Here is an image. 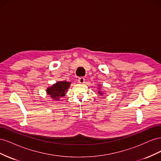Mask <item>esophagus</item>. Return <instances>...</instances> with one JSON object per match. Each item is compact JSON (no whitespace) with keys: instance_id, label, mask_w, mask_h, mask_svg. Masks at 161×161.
I'll use <instances>...</instances> for the list:
<instances>
[{"instance_id":"esophagus-1","label":"esophagus","mask_w":161,"mask_h":161,"mask_svg":"<svg viewBox=\"0 0 161 161\" xmlns=\"http://www.w3.org/2000/svg\"><path fill=\"white\" fill-rule=\"evenodd\" d=\"M78 81H79V83L83 84V83H85V79H84L83 77H80V78H79V80H78Z\"/></svg>"}]
</instances>
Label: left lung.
Masks as SVG:
<instances>
[{
    "instance_id": "8db88e82",
    "label": "left lung",
    "mask_w": 161,
    "mask_h": 161,
    "mask_svg": "<svg viewBox=\"0 0 161 161\" xmlns=\"http://www.w3.org/2000/svg\"><path fill=\"white\" fill-rule=\"evenodd\" d=\"M101 85H99V91H98V93H99V95H100L101 96H102V95H104V92L103 91H101Z\"/></svg>"
}]
</instances>
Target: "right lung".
<instances>
[{"label":"right lung","mask_w":161,"mask_h":161,"mask_svg":"<svg viewBox=\"0 0 161 161\" xmlns=\"http://www.w3.org/2000/svg\"><path fill=\"white\" fill-rule=\"evenodd\" d=\"M70 84L71 82L58 81L52 86L47 87L46 92L53 101H60V97L65 96Z\"/></svg>","instance_id":"right-lung-1"}]
</instances>
